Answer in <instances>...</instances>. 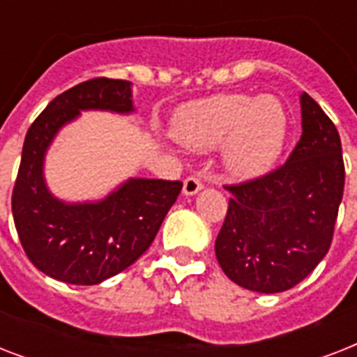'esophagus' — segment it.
I'll list each match as a JSON object with an SVG mask.
<instances>
[{"mask_svg":"<svg viewBox=\"0 0 357 357\" xmlns=\"http://www.w3.org/2000/svg\"><path fill=\"white\" fill-rule=\"evenodd\" d=\"M204 183H202L200 178H196V176H189V178L183 181V195L187 196H192L196 195L198 190H202Z\"/></svg>","mask_w":357,"mask_h":357,"instance_id":"obj_1","label":"esophagus"}]
</instances>
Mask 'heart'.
Masks as SVG:
<instances>
[{"label": "heart", "instance_id": "1", "mask_svg": "<svg viewBox=\"0 0 357 357\" xmlns=\"http://www.w3.org/2000/svg\"><path fill=\"white\" fill-rule=\"evenodd\" d=\"M174 135L192 150L206 151L222 144L224 168L235 178H255L282 153L287 111L272 94H217L179 109Z\"/></svg>", "mask_w": 357, "mask_h": 357}]
</instances>
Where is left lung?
I'll return each instance as SVG.
<instances>
[{
	"mask_svg": "<svg viewBox=\"0 0 357 357\" xmlns=\"http://www.w3.org/2000/svg\"><path fill=\"white\" fill-rule=\"evenodd\" d=\"M302 137L282 167L235 185L215 243L224 274L255 293L293 289L328 254L344 190L335 123L300 96Z\"/></svg>",
	"mask_w": 357,
	"mask_h": 357,
	"instance_id": "left-lung-1",
	"label": "left lung"
}]
</instances>
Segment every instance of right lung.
Segmentation results:
<instances>
[{"label": "right lung", "instance_id": "right-lung-1", "mask_svg": "<svg viewBox=\"0 0 357 357\" xmlns=\"http://www.w3.org/2000/svg\"><path fill=\"white\" fill-rule=\"evenodd\" d=\"M85 109L131 113V83L94 77L47 103L27 129L13 189V217L33 265L59 282L96 285L133 265L153 243L183 183L129 179L96 204H64L50 195L42 162L64 123Z\"/></svg>", "mask_w": 357, "mask_h": 357}]
</instances>
